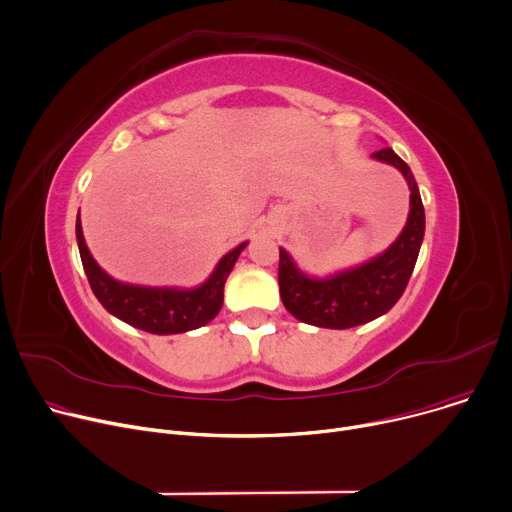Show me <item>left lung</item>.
Returning a JSON list of instances; mask_svg holds the SVG:
<instances>
[{"mask_svg":"<svg viewBox=\"0 0 512 512\" xmlns=\"http://www.w3.org/2000/svg\"><path fill=\"white\" fill-rule=\"evenodd\" d=\"M399 169L409 186V217L399 237L382 254L333 275L314 277L299 270L291 254L279 248V289L283 306L297 320L320 328L366 324L393 308L403 295L424 242L426 213L409 165L393 148L372 155Z\"/></svg>","mask_w":512,"mask_h":512,"instance_id":"left-lung-1","label":"left lung"}]
</instances>
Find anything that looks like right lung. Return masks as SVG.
<instances>
[{"mask_svg":"<svg viewBox=\"0 0 512 512\" xmlns=\"http://www.w3.org/2000/svg\"><path fill=\"white\" fill-rule=\"evenodd\" d=\"M76 242L90 289L97 295L101 306L115 318L153 335L188 333V330L200 328L213 320L223 306L225 281L239 254L248 246V242H244L227 252L217 262L210 277L198 287L182 289L132 285L107 275L84 242L80 213L76 219Z\"/></svg>","mask_w":512,"mask_h":512,"instance_id":"obj_1","label":"right lung"}]
</instances>
